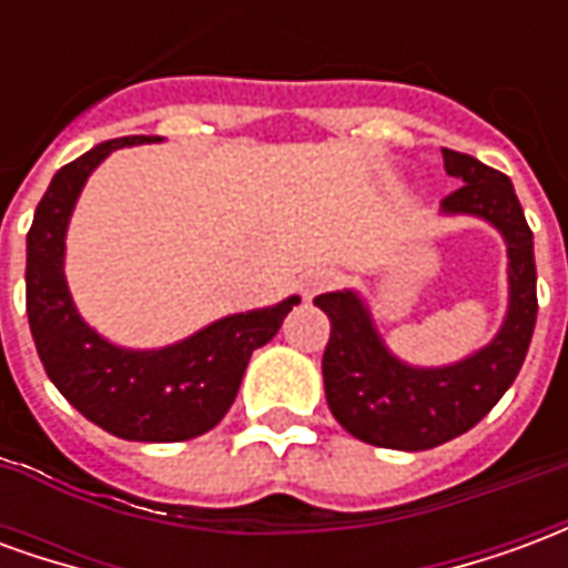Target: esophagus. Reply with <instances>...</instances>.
<instances>
[{"mask_svg":"<svg viewBox=\"0 0 568 568\" xmlns=\"http://www.w3.org/2000/svg\"><path fill=\"white\" fill-rule=\"evenodd\" d=\"M334 280H337V273L334 271H310L307 276L301 280V295L304 297L320 295V292H325L328 285H334Z\"/></svg>","mask_w":568,"mask_h":568,"instance_id":"obj_1","label":"esophagus"}]
</instances>
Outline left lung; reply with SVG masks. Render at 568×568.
<instances>
[{
  "label": "left lung",
  "instance_id": "8db88e82",
  "mask_svg": "<svg viewBox=\"0 0 568 568\" xmlns=\"http://www.w3.org/2000/svg\"><path fill=\"white\" fill-rule=\"evenodd\" d=\"M440 154L447 175L465 182L440 200V212L484 219L508 248V310L496 337L453 365L419 368L383 344L358 292H325L313 301L332 320L322 377L334 419L353 438L389 450H428L477 426L508 393L536 328L532 231L511 179L463 151Z\"/></svg>",
  "mask_w": 568,
  "mask_h": 568
}]
</instances>
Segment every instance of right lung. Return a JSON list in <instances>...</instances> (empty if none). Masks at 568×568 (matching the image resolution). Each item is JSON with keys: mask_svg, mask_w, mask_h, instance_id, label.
I'll list each match as a JSON object with an SVG mask.
<instances>
[{"mask_svg": "<svg viewBox=\"0 0 568 568\" xmlns=\"http://www.w3.org/2000/svg\"><path fill=\"white\" fill-rule=\"evenodd\" d=\"M142 142L161 136L100 142L57 170L27 234V316L48 377L79 414L115 438L173 444L222 423L252 353L273 341L301 297L222 316L161 349L118 346L81 320L63 271L69 219L93 170L112 151Z\"/></svg>", "mask_w": 568, "mask_h": 568, "instance_id": "add662e5", "label": "right lung"}]
</instances>
